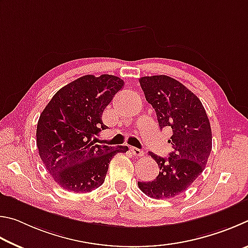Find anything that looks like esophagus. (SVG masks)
<instances>
[{"instance_id":"34e87169","label":"esophagus","mask_w":248,"mask_h":248,"mask_svg":"<svg viewBox=\"0 0 248 248\" xmlns=\"http://www.w3.org/2000/svg\"><path fill=\"white\" fill-rule=\"evenodd\" d=\"M131 151L134 155H136V157H141V155H144V151L138 148H135V147H131Z\"/></svg>"}]
</instances>
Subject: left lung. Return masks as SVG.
<instances>
[{
    "label": "left lung",
    "instance_id": "8db88e82",
    "mask_svg": "<svg viewBox=\"0 0 248 248\" xmlns=\"http://www.w3.org/2000/svg\"><path fill=\"white\" fill-rule=\"evenodd\" d=\"M146 100L157 113L160 128L171 127L168 158L149 153L160 168L151 182L138 187L155 199L175 197L187 189L205 169L212 148L210 122L201 100L180 81L167 75L140 78Z\"/></svg>",
    "mask_w": 248,
    "mask_h": 248
}]
</instances>
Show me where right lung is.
I'll use <instances>...</instances> for the list:
<instances>
[{
  "label": "right lung",
  "mask_w": 248,
  "mask_h": 248,
  "mask_svg": "<svg viewBox=\"0 0 248 248\" xmlns=\"http://www.w3.org/2000/svg\"><path fill=\"white\" fill-rule=\"evenodd\" d=\"M124 86L121 78L86 75L56 93L39 117L37 147L47 172L61 187L88 193L101 186L108 164L127 146L97 144L107 129L102 113Z\"/></svg>",
  "instance_id": "right-lung-1"
}]
</instances>
